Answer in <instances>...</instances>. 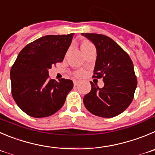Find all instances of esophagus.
<instances>
[{"label":"esophagus","mask_w":155,"mask_h":155,"mask_svg":"<svg viewBox=\"0 0 155 155\" xmlns=\"http://www.w3.org/2000/svg\"><path fill=\"white\" fill-rule=\"evenodd\" d=\"M73 84H74V86H77V85L79 84V81H77V80H74V81H73Z\"/></svg>","instance_id":"esophagus-1"}]
</instances>
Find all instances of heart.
<instances>
[{
	"label": "heart",
	"instance_id": "obj_1",
	"mask_svg": "<svg viewBox=\"0 0 155 155\" xmlns=\"http://www.w3.org/2000/svg\"><path fill=\"white\" fill-rule=\"evenodd\" d=\"M90 46H92V44L90 43V42L83 41L82 43V44H81V49L82 50V49L87 48V47H90ZM82 74H83V73H82V71H78V72H76V76H81Z\"/></svg>",
	"mask_w": 155,
	"mask_h": 155
}]
</instances>
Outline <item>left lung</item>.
<instances>
[{
	"label": "left lung",
	"instance_id": "1",
	"mask_svg": "<svg viewBox=\"0 0 155 155\" xmlns=\"http://www.w3.org/2000/svg\"><path fill=\"white\" fill-rule=\"evenodd\" d=\"M94 43L97 57L92 77L101 79L100 89L90 82L92 89L83 98L87 110L97 116L112 118L129 106L137 87L134 65L128 53L107 36L82 34Z\"/></svg>",
	"mask_w": 155,
	"mask_h": 155
}]
</instances>
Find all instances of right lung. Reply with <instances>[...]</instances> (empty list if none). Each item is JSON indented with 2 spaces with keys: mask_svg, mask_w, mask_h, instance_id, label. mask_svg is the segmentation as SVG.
<instances>
[{
  "mask_svg": "<svg viewBox=\"0 0 155 155\" xmlns=\"http://www.w3.org/2000/svg\"><path fill=\"white\" fill-rule=\"evenodd\" d=\"M73 35L44 36L27 44L17 56L10 73L11 93L17 105L30 116L53 115L73 89L70 79H50L48 69L63 61Z\"/></svg>",
  "mask_w": 155,
  "mask_h": 155,
  "instance_id": "right-lung-1",
  "label": "right lung"
}]
</instances>
